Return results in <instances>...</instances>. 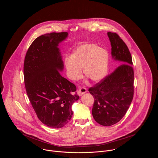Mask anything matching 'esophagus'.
<instances>
[{"label":"esophagus","mask_w":158,"mask_h":158,"mask_svg":"<svg viewBox=\"0 0 158 158\" xmlns=\"http://www.w3.org/2000/svg\"><path fill=\"white\" fill-rule=\"evenodd\" d=\"M87 92V89L85 88H80L78 90V94L80 96H81L83 94H85Z\"/></svg>","instance_id":"obj_1"}]
</instances>
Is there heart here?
Listing matches in <instances>:
<instances>
[{
    "mask_svg": "<svg viewBox=\"0 0 158 158\" xmlns=\"http://www.w3.org/2000/svg\"><path fill=\"white\" fill-rule=\"evenodd\" d=\"M109 53L106 49L95 44H83L77 46L69 58L65 61L68 76L77 81L84 75L94 82L102 80L108 72Z\"/></svg>",
    "mask_w": 158,
    "mask_h": 158,
    "instance_id": "b5f03b06",
    "label": "heart"
}]
</instances>
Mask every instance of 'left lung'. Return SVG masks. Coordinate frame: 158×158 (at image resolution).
I'll use <instances>...</instances> for the list:
<instances>
[{
  "label": "left lung",
  "instance_id": "obj_1",
  "mask_svg": "<svg viewBox=\"0 0 158 158\" xmlns=\"http://www.w3.org/2000/svg\"><path fill=\"white\" fill-rule=\"evenodd\" d=\"M111 45L112 58L123 64L89 89L94 98L92 114L103 126H111L125 115L134 95V70L129 49L119 37L108 32Z\"/></svg>",
  "mask_w": 158,
  "mask_h": 158
}]
</instances>
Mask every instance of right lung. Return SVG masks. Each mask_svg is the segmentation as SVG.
<instances>
[{
    "instance_id": "add662e5",
    "label": "right lung",
    "mask_w": 158,
    "mask_h": 158,
    "mask_svg": "<svg viewBox=\"0 0 158 158\" xmlns=\"http://www.w3.org/2000/svg\"><path fill=\"white\" fill-rule=\"evenodd\" d=\"M68 36L67 32H61L38 37L24 60V83L29 100L41 122L53 128L68 123L73 114L72 105L79 98L73 94L75 85L60 72L64 64L58 45Z\"/></svg>"
}]
</instances>
